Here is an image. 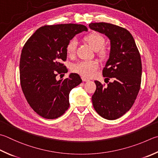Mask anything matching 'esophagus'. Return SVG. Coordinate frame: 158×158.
<instances>
[{"instance_id":"esophagus-1","label":"esophagus","mask_w":158,"mask_h":158,"mask_svg":"<svg viewBox=\"0 0 158 158\" xmlns=\"http://www.w3.org/2000/svg\"><path fill=\"white\" fill-rule=\"evenodd\" d=\"M82 80L83 82H88V81H89V79L85 78V77H82Z\"/></svg>"}]
</instances>
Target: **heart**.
Instances as JSON below:
<instances>
[{
  "label": "heart",
  "instance_id": "b5f03b06",
  "mask_svg": "<svg viewBox=\"0 0 158 158\" xmlns=\"http://www.w3.org/2000/svg\"><path fill=\"white\" fill-rule=\"evenodd\" d=\"M85 40L95 51H97L101 56H105L106 53V49L104 47L105 39L102 35L96 32H92L85 37ZM77 46V40L75 38L71 40L67 45V52L69 56H72L75 53ZM98 63L94 60H84L74 64L71 69L80 75L86 78H90L95 73L98 69Z\"/></svg>",
  "mask_w": 158,
  "mask_h": 158
}]
</instances>
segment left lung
Segmentation results:
<instances>
[{"label":"left lung","instance_id":"obj_1","mask_svg":"<svg viewBox=\"0 0 158 158\" xmlns=\"http://www.w3.org/2000/svg\"><path fill=\"white\" fill-rule=\"evenodd\" d=\"M89 26L110 40L109 58L102 75L105 79L114 80L107 86L95 81L96 90L92 96L93 106L101 117L115 120L131 108L140 89V54L127 29L106 23H92Z\"/></svg>","mask_w":158,"mask_h":158}]
</instances>
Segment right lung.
<instances>
[{
  "mask_svg": "<svg viewBox=\"0 0 158 158\" xmlns=\"http://www.w3.org/2000/svg\"><path fill=\"white\" fill-rule=\"evenodd\" d=\"M87 31L78 24H60L41 27L29 38L20 59V85L34 111L46 119L63 115L69 106L71 89L82 82L80 76L71 73L69 78L56 77L67 73L62 61L67 60L68 43L79 33Z\"/></svg>",
  "mask_w": 158,
  "mask_h": 158,
  "instance_id": "obj_1",
  "label": "right lung"
}]
</instances>
